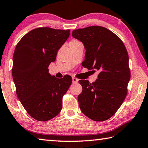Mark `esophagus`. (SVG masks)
<instances>
[{"mask_svg": "<svg viewBox=\"0 0 148 148\" xmlns=\"http://www.w3.org/2000/svg\"><path fill=\"white\" fill-rule=\"evenodd\" d=\"M77 82H78V79L76 77H72V83H77Z\"/></svg>", "mask_w": 148, "mask_h": 148, "instance_id": "34e87169", "label": "esophagus"}]
</instances>
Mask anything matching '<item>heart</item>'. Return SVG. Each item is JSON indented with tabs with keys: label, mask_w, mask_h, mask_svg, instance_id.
Listing matches in <instances>:
<instances>
[{
	"label": "heart",
	"mask_w": 148,
	"mask_h": 148,
	"mask_svg": "<svg viewBox=\"0 0 148 148\" xmlns=\"http://www.w3.org/2000/svg\"><path fill=\"white\" fill-rule=\"evenodd\" d=\"M71 42H77V40H73V41H72Z\"/></svg>",
	"instance_id": "b5f03b06"
}]
</instances>
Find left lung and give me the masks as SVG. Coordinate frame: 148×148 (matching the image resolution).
I'll return each mask as SVG.
<instances>
[{
    "label": "left lung",
    "mask_w": 148,
    "mask_h": 148,
    "mask_svg": "<svg viewBox=\"0 0 148 148\" xmlns=\"http://www.w3.org/2000/svg\"><path fill=\"white\" fill-rule=\"evenodd\" d=\"M72 36L84 45L83 66L100 72L95 82L79 81L80 109L91 120L105 121L116 113L127 95L131 77L127 50L116 34L102 26L74 29Z\"/></svg>",
    "instance_id": "obj_1"
}]
</instances>
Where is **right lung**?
Instances as JSON below:
<instances>
[{
  "label": "right lung",
  "instance_id": "add662e5",
  "mask_svg": "<svg viewBox=\"0 0 148 148\" xmlns=\"http://www.w3.org/2000/svg\"><path fill=\"white\" fill-rule=\"evenodd\" d=\"M70 36V29L37 28L18 42L13 57L12 76L17 97L30 116L48 121L60 113L62 98L71 86V76H51L48 66Z\"/></svg>",
  "mask_w": 148,
  "mask_h": 148
}]
</instances>
